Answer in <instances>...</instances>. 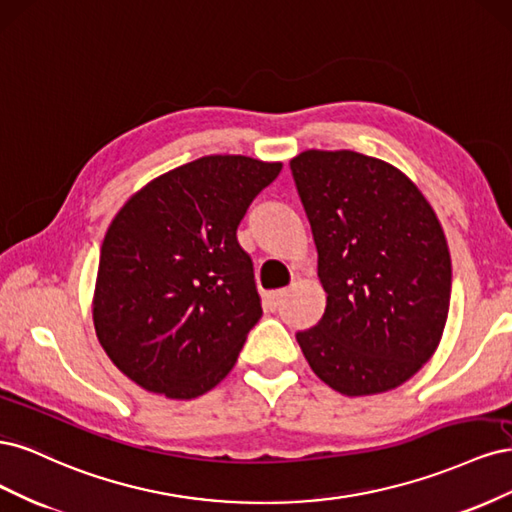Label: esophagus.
Here are the masks:
<instances>
[{
	"label": "esophagus",
	"instance_id": "esophagus-1",
	"mask_svg": "<svg viewBox=\"0 0 512 512\" xmlns=\"http://www.w3.org/2000/svg\"><path fill=\"white\" fill-rule=\"evenodd\" d=\"M288 288H282V290H273V292H269V297H267V303H269V307L271 309H277V305H280L286 297H288Z\"/></svg>",
	"mask_w": 512,
	"mask_h": 512
}]
</instances>
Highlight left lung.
Returning <instances> with one entry per match:
<instances>
[{"label":"left lung","mask_w":512,"mask_h":512,"mask_svg":"<svg viewBox=\"0 0 512 512\" xmlns=\"http://www.w3.org/2000/svg\"><path fill=\"white\" fill-rule=\"evenodd\" d=\"M290 170L318 250L327 307L297 342L348 397L397 389L436 352L451 303V254L421 190L356 151L307 149Z\"/></svg>","instance_id":"8db88e82"}]
</instances>
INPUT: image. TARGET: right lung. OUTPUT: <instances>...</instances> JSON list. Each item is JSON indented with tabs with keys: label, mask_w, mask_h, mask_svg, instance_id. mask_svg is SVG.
<instances>
[{
	"label": "right lung",
	"mask_w": 512,
	"mask_h": 512,
	"mask_svg": "<svg viewBox=\"0 0 512 512\" xmlns=\"http://www.w3.org/2000/svg\"><path fill=\"white\" fill-rule=\"evenodd\" d=\"M282 162L205 156L149 181L106 230L96 335L145 391L194 399L222 382L260 320L237 228Z\"/></svg>",
	"instance_id": "right-lung-1"
}]
</instances>
